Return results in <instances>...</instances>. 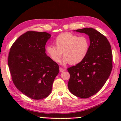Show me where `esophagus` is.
Wrapping results in <instances>:
<instances>
[{"instance_id":"1","label":"esophagus","mask_w":121,"mask_h":121,"mask_svg":"<svg viewBox=\"0 0 121 121\" xmlns=\"http://www.w3.org/2000/svg\"><path fill=\"white\" fill-rule=\"evenodd\" d=\"M59 70H60V72H64V71H65L66 70V69L62 68H59Z\"/></svg>"}]
</instances>
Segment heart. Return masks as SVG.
<instances>
[{"label":"heart","mask_w":121,"mask_h":121,"mask_svg":"<svg viewBox=\"0 0 121 121\" xmlns=\"http://www.w3.org/2000/svg\"><path fill=\"white\" fill-rule=\"evenodd\" d=\"M55 46L46 47V53L55 63L59 62L62 54L63 64H77L82 62L88 53L90 41L86 36H78L70 32L60 34L54 41Z\"/></svg>","instance_id":"b5f03b06"}]
</instances>
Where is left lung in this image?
Instances as JSON below:
<instances>
[{
	"label": "left lung",
	"instance_id": "1",
	"mask_svg": "<svg viewBox=\"0 0 121 121\" xmlns=\"http://www.w3.org/2000/svg\"><path fill=\"white\" fill-rule=\"evenodd\" d=\"M75 31L88 35L90 44L85 58L68 68L70 75L68 87L74 95L86 99L96 94L110 75L112 69L111 47L107 38L93 28Z\"/></svg>",
	"mask_w": 121,
	"mask_h": 121
}]
</instances>
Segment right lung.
<instances>
[{"instance_id": "add662e5", "label": "right lung", "mask_w": 121, "mask_h": 121, "mask_svg": "<svg viewBox=\"0 0 121 121\" xmlns=\"http://www.w3.org/2000/svg\"><path fill=\"white\" fill-rule=\"evenodd\" d=\"M51 35L45 32L27 31L11 46L8 66L13 82L18 90L30 98L40 100L51 94L59 72L57 63L45 53Z\"/></svg>"}]
</instances>
